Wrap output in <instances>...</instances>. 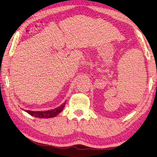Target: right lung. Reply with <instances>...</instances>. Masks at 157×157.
Here are the masks:
<instances>
[{"mask_svg": "<svg viewBox=\"0 0 157 157\" xmlns=\"http://www.w3.org/2000/svg\"><path fill=\"white\" fill-rule=\"evenodd\" d=\"M65 103L61 104L60 106L57 107L56 109L51 110H47L44 112H40V111H31V110H26V112L30 115L34 116L36 118H49L54 117V116H57L58 114L63 110V108L65 107Z\"/></svg>", "mask_w": 157, "mask_h": 157, "instance_id": "1", "label": "right lung"}]
</instances>
